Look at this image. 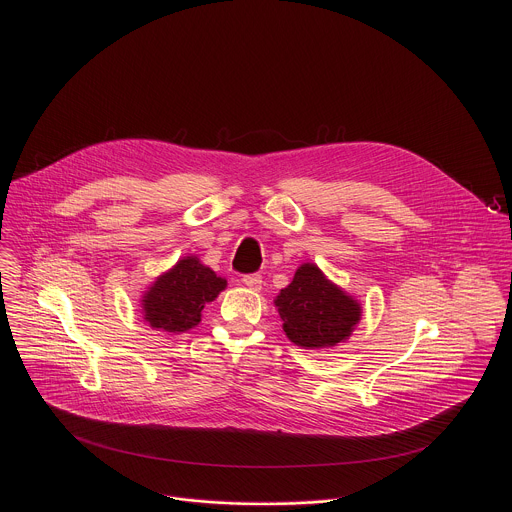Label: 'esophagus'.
<instances>
[{
    "label": "esophagus",
    "mask_w": 512,
    "mask_h": 512,
    "mask_svg": "<svg viewBox=\"0 0 512 512\" xmlns=\"http://www.w3.org/2000/svg\"><path fill=\"white\" fill-rule=\"evenodd\" d=\"M241 281H243L249 289L259 291V289H261V283H263V277H261L259 273H247V275L241 277Z\"/></svg>",
    "instance_id": "34e87169"
}]
</instances>
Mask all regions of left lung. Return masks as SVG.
<instances>
[{"mask_svg": "<svg viewBox=\"0 0 512 512\" xmlns=\"http://www.w3.org/2000/svg\"><path fill=\"white\" fill-rule=\"evenodd\" d=\"M287 338L304 348H328L346 340L360 320V306L312 265H302L275 300Z\"/></svg>", "mask_w": 512, "mask_h": 512, "instance_id": "left-lung-1", "label": "left lung"}]
</instances>
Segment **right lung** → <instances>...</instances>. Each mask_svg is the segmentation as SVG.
I'll return each mask as SVG.
<instances>
[{
	"instance_id": "obj_1",
	"label": "right lung",
	"mask_w": 512,
	"mask_h": 512,
	"mask_svg": "<svg viewBox=\"0 0 512 512\" xmlns=\"http://www.w3.org/2000/svg\"><path fill=\"white\" fill-rule=\"evenodd\" d=\"M227 281L196 257L180 259L156 279L143 298L145 322L166 332H186L200 322V314L225 289Z\"/></svg>"
}]
</instances>
